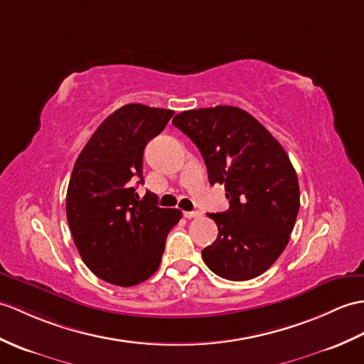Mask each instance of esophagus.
<instances>
[{
    "mask_svg": "<svg viewBox=\"0 0 364 364\" xmlns=\"http://www.w3.org/2000/svg\"><path fill=\"white\" fill-rule=\"evenodd\" d=\"M183 215L186 218H198L201 215V213H198V210H184Z\"/></svg>",
    "mask_w": 364,
    "mask_h": 364,
    "instance_id": "obj_1",
    "label": "esophagus"
}]
</instances>
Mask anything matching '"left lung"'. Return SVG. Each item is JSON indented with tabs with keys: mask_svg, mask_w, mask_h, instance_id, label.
Listing matches in <instances>:
<instances>
[{
	"mask_svg": "<svg viewBox=\"0 0 364 364\" xmlns=\"http://www.w3.org/2000/svg\"><path fill=\"white\" fill-rule=\"evenodd\" d=\"M172 124L196 144L210 184H225L230 209L208 214L217 240L201 251L210 272L228 281L265 273L282 255L299 210V183L284 147L237 107L183 112Z\"/></svg>",
	"mask_w": 364,
	"mask_h": 364,
	"instance_id": "8db88e82",
	"label": "left lung"
}]
</instances>
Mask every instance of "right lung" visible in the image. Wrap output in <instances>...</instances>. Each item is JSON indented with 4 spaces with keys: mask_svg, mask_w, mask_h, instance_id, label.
<instances>
[{
    "mask_svg": "<svg viewBox=\"0 0 364 364\" xmlns=\"http://www.w3.org/2000/svg\"><path fill=\"white\" fill-rule=\"evenodd\" d=\"M172 109L124 105L97 127L74 164L66 192V217L82 260L97 277L119 287L138 285L154 274L180 209L156 205L136 193L142 155L164 130Z\"/></svg>",
    "mask_w": 364,
    "mask_h": 364,
    "instance_id": "obj_1",
    "label": "right lung"
}]
</instances>
